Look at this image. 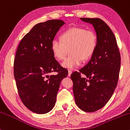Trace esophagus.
I'll use <instances>...</instances> for the list:
<instances>
[{
	"label": "esophagus",
	"instance_id": "esophagus-1",
	"mask_svg": "<svg viewBox=\"0 0 130 130\" xmlns=\"http://www.w3.org/2000/svg\"><path fill=\"white\" fill-rule=\"evenodd\" d=\"M71 74H72V71H71V70H68V76H70Z\"/></svg>",
	"mask_w": 130,
	"mask_h": 130
}]
</instances>
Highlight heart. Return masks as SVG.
<instances>
[{
  "instance_id": "heart-1",
  "label": "heart",
  "mask_w": 130,
  "mask_h": 130,
  "mask_svg": "<svg viewBox=\"0 0 130 130\" xmlns=\"http://www.w3.org/2000/svg\"><path fill=\"white\" fill-rule=\"evenodd\" d=\"M97 45L95 32L81 27H71L61 34L60 40L52 41L51 51L57 60H62L68 53L70 54L62 62L65 68L72 70L93 56Z\"/></svg>"
}]
</instances>
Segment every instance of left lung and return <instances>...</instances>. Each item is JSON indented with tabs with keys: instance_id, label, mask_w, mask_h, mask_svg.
Instances as JSON below:
<instances>
[{
	"instance_id": "8db88e82",
	"label": "left lung",
	"mask_w": 130,
	"mask_h": 130,
	"mask_svg": "<svg viewBox=\"0 0 130 130\" xmlns=\"http://www.w3.org/2000/svg\"><path fill=\"white\" fill-rule=\"evenodd\" d=\"M80 19L93 26L97 45L89 62L79 72L73 73L71 79L76 104L83 111L92 112L102 108L111 98L119 79L121 59L114 34L103 21Z\"/></svg>"
}]
</instances>
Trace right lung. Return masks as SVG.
<instances>
[{"label":"right lung","instance_id":"obj_1","mask_svg":"<svg viewBox=\"0 0 130 130\" xmlns=\"http://www.w3.org/2000/svg\"><path fill=\"white\" fill-rule=\"evenodd\" d=\"M65 22L52 19L35 25L19 43L14 60V76L21 100L31 111L44 114L55 106L62 80L68 74L55 59L52 41ZM54 71L56 75L49 76Z\"/></svg>","mask_w":130,"mask_h":130}]
</instances>
